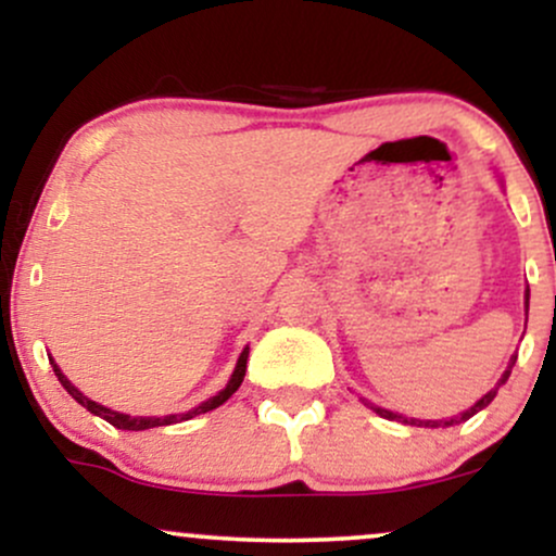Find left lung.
Returning <instances> with one entry per match:
<instances>
[{"instance_id": "left-lung-1", "label": "left lung", "mask_w": 556, "mask_h": 556, "mask_svg": "<svg viewBox=\"0 0 556 556\" xmlns=\"http://www.w3.org/2000/svg\"><path fill=\"white\" fill-rule=\"evenodd\" d=\"M528 298H531V292L526 290V316H528ZM515 361H518V355H513V358H509V366H507V371L502 374V379L496 381V387L491 389V392L483 394V397L478 400L476 405L470 407V410H465V413H460V416H455V418H450V420H418V418H402V416H397V413H392V410H384V407H379V405H371V402H368V405H371V410H374V413H379L381 418H389V420H402V424H410V426H429V429H446V426H457V424H465V420H468V418H473L478 410H483V407H486L489 402L496 397V389H500V387L504 384V381L509 379V374H513V366H515Z\"/></svg>"}]
</instances>
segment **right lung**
Returning <instances> with one entry per match:
<instances>
[{"label":"right lung","mask_w":556,"mask_h":556,"mask_svg":"<svg viewBox=\"0 0 556 556\" xmlns=\"http://www.w3.org/2000/svg\"><path fill=\"white\" fill-rule=\"evenodd\" d=\"M52 361V366H54V376L56 379H60V384L67 389V394H73V400L75 402H80L83 407H86V410H91L93 416H99V418H104L106 424H112L114 429H123V431H146V429H156V426H172V424H180V420H190V418H195V416H201V413H208V410H214V407H219V405H225V402L232 397L235 392H238V387L242 384V379H245V363H248V348L242 350L240 353V358H238V366H235V371H232V376H229V381H227V387L222 389L219 394H214L212 400H206V402H201V405L198 407H193V410H188V413H177V416H127V413H117V410H112V407H104V405H99V402H93L91 397H86V394L80 392L78 387H73L70 384V379L65 374L60 371V366H56L54 363V358H49Z\"/></svg>","instance_id":"1"}]
</instances>
